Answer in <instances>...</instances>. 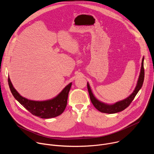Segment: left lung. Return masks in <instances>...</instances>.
Segmentation results:
<instances>
[{"label":"left lung","instance_id":"obj_1","mask_svg":"<svg viewBox=\"0 0 154 154\" xmlns=\"http://www.w3.org/2000/svg\"><path fill=\"white\" fill-rule=\"evenodd\" d=\"M144 57H143L142 60L141 72H140V74L138 80L137 85L133 93L131 94L130 96H128L127 99L122 101L118 102L113 105L105 104L102 102H100V101H99L95 98V97L92 93V91L91 90L88 83L87 84V88H88V92H89L91 101L93 104V105L94 106V107L102 113L113 114V113H116L124 110V109H125L126 108H127L130 105V104L131 103V102L133 101L137 94L138 93V92L142 87L143 83L144 82Z\"/></svg>","mask_w":154,"mask_h":154}]
</instances>
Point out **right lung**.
Here are the masks:
<instances>
[{"mask_svg": "<svg viewBox=\"0 0 154 154\" xmlns=\"http://www.w3.org/2000/svg\"><path fill=\"white\" fill-rule=\"evenodd\" d=\"M8 82L14 98L32 115L44 119L55 118L63 113L67 105L68 94L72 85V83H69L56 97L51 100L33 101L22 97L14 88L9 77Z\"/></svg>", "mask_w": 154, "mask_h": 154, "instance_id": "obj_1", "label": "right lung"}]
</instances>
